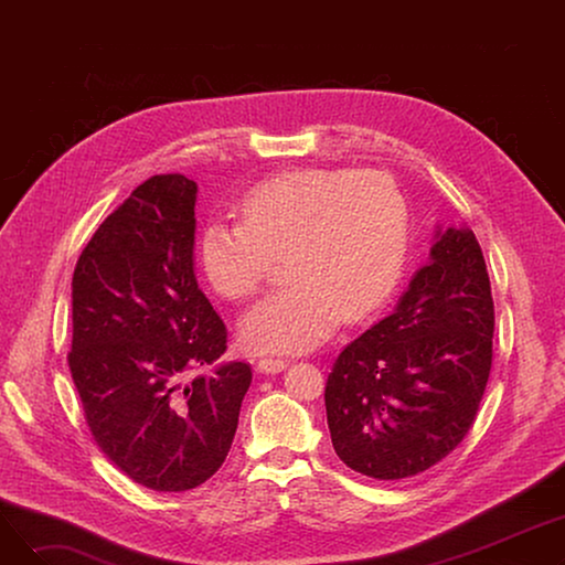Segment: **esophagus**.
<instances>
[{
  "label": "esophagus",
  "mask_w": 565,
  "mask_h": 565,
  "mask_svg": "<svg viewBox=\"0 0 565 565\" xmlns=\"http://www.w3.org/2000/svg\"><path fill=\"white\" fill-rule=\"evenodd\" d=\"M286 366H288V362H284V360H273V358L258 360V364H256L258 373H265V375H275V373H281Z\"/></svg>",
  "instance_id": "obj_1"
}]
</instances>
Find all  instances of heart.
<instances>
[{
  "label": "heart",
  "mask_w": 565,
  "mask_h": 565,
  "mask_svg": "<svg viewBox=\"0 0 565 565\" xmlns=\"http://www.w3.org/2000/svg\"><path fill=\"white\" fill-rule=\"evenodd\" d=\"M241 222L201 231L199 263L231 300L256 295L284 256L286 288L249 309L241 339L254 352L318 348L341 320L375 313L398 286L407 256V203L390 175L307 167L249 188Z\"/></svg>",
  "instance_id": "1"
}]
</instances>
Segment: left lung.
Segmentation results:
<instances>
[{"instance_id": "left-lung-1", "label": "left lung", "mask_w": 565, "mask_h": 565, "mask_svg": "<svg viewBox=\"0 0 565 565\" xmlns=\"http://www.w3.org/2000/svg\"><path fill=\"white\" fill-rule=\"evenodd\" d=\"M494 305L467 226L435 231L392 316L343 348L324 387L337 456L380 481L417 477L469 433L492 366Z\"/></svg>"}]
</instances>
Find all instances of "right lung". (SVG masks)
Here are the masks:
<instances>
[{
  "label": "right lung",
  "instance_id": "add662e5",
  "mask_svg": "<svg viewBox=\"0 0 565 565\" xmlns=\"http://www.w3.org/2000/svg\"><path fill=\"white\" fill-rule=\"evenodd\" d=\"M196 183L143 181L98 226L73 273L68 366L100 451L156 492L201 486L222 467L252 384L215 364L226 324L194 275ZM213 365L211 376L186 375Z\"/></svg>",
  "mask_w": 565,
  "mask_h": 565
}]
</instances>
